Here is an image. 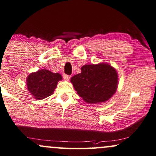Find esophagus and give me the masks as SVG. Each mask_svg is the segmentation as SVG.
<instances>
[{
    "mask_svg": "<svg viewBox=\"0 0 156 156\" xmlns=\"http://www.w3.org/2000/svg\"><path fill=\"white\" fill-rule=\"evenodd\" d=\"M70 76H69V75H67V74H64L63 75V78L65 79V80H69L70 78Z\"/></svg>",
    "mask_w": 156,
    "mask_h": 156,
    "instance_id": "34e87169",
    "label": "esophagus"
}]
</instances>
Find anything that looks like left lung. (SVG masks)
Segmentation results:
<instances>
[{
  "label": "left lung",
  "mask_w": 156,
  "mask_h": 156,
  "mask_svg": "<svg viewBox=\"0 0 156 156\" xmlns=\"http://www.w3.org/2000/svg\"><path fill=\"white\" fill-rule=\"evenodd\" d=\"M71 82L80 97L88 103L108 100L118 86L117 72L108 64L86 65L81 73L72 77Z\"/></svg>",
  "instance_id": "8db88e82"
}]
</instances>
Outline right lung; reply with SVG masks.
<instances>
[{
	"instance_id": "add662e5",
	"label": "right lung",
	"mask_w": 156,
	"mask_h": 156,
	"mask_svg": "<svg viewBox=\"0 0 156 156\" xmlns=\"http://www.w3.org/2000/svg\"><path fill=\"white\" fill-rule=\"evenodd\" d=\"M62 80L59 73H53L47 70H40L31 73L27 78L28 91L35 99H43L53 94L58 81Z\"/></svg>"
}]
</instances>
